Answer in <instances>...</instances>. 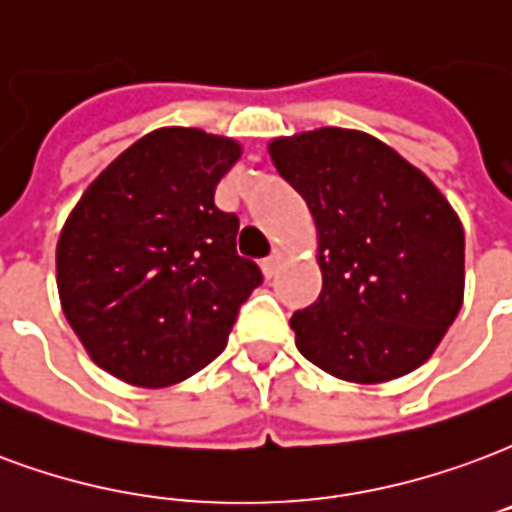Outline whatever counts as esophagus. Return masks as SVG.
I'll return each instance as SVG.
<instances>
[{
    "instance_id": "34e87169",
    "label": "esophagus",
    "mask_w": 512,
    "mask_h": 512,
    "mask_svg": "<svg viewBox=\"0 0 512 512\" xmlns=\"http://www.w3.org/2000/svg\"><path fill=\"white\" fill-rule=\"evenodd\" d=\"M282 260H285V255H282L279 249H274V252H271V255L263 260V274H266L268 279H271V276H276V271L282 268Z\"/></svg>"
}]
</instances>
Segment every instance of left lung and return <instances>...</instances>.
<instances>
[{
    "instance_id": "1",
    "label": "left lung",
    "mask_w": 512,
    "mask_h": 512,
    "mask_svg": "<svg viewBox=\"0 0 512 512\" xmlns=\"http://www.w3.org/2000/svg\"><path fill=\"white\" fill-rule=\"evenodd\" d=\"M271 160L317 225L323 290L290 317L306 361L350 382L410 374L464 298V227L418 168L366 132L276 138Z\"/></svg>"
}]
</instances>
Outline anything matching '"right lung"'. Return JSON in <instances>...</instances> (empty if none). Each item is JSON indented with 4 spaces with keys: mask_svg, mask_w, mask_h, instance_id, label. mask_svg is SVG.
I'll use <instances>...</instances> for the list:
<instances>
[{
    "mask_svg": "<svg viewBox=\"0 0 512 512\" xmlns=\"http://www.w3.org/2000/svg\"><path fill=\"white\" fill-rule=\"evenodd\" d=\"M238 157L236 140L165 127L119 154L73 208L56 246L59 298L113 377L162 388L225 350L263 282L236 252L238 217L214 203Z\"/></svg>",
    "mask_w": 512,
    "mask_h": 512,
    "instance_id": "add662e5",
    "label": "right lung"
}]
</instances>
